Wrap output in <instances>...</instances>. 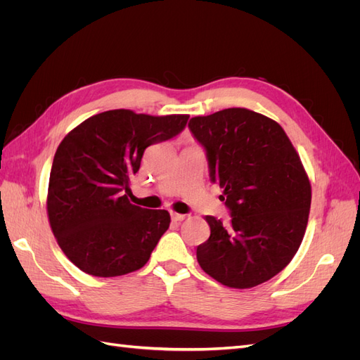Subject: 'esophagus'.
<instances>
[{
  "label": "esophagus",
  "mask_w": 360,
  "mask_h": 360,
  "mask_svg": "<svg viewBox=\"0 0 360 360\" xmlns=\"http://www.w3.org/2000/svg\"><path fill=\"white\" fill-rule=\"evenodd\" d=\"M184 217H186V214H181V213H176V212H171V219L174 222H181Z\"/></svg>",
  "instance_id": "esophagus-1"
}]
</instances>
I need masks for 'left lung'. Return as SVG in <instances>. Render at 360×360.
Segmentation results:
<instances>
[{
	"label": "left lung",
	"mask_w": 360,
	"mask_h": 360,
	"mask_svg": "<svg viewBox=\"0 0 360 360\" xmlns=\"http://www.w3.org/2000/svg\"><path fill=\"white\" fill-rule=\"evenodd\" d=\"M189 129L231 213L228 225L205 216L210 237L198 263L226 287L263 284L296 255L308 225L311 183L297 151L275 120L246 108L193 117Z\"/></svg>",
	"instance_id": "obj_1"
}]
</instances>
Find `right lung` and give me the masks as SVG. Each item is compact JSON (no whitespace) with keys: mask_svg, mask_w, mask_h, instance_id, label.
<instances>
[{"mask_svg":"<svg viewBox=\"0 0 360 360\" xmlns=\"http://www.w3.org/2000/svg\"><path fill=\"white\" fill-rule=\"evenodd\" d=\"M188 118L112 110L64 136L52 162L46 209L53 236L76 267L112 278L147 263L171 217L130 204V177L144 150L179 135Z\"/></svg>","mask_w":360,"mask_h":360,"instance_id":"obj_1","label":"right lung"}]
</instances>
